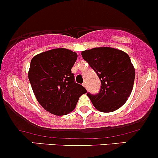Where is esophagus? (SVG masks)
Returning a JSON list of instances; mask_svg holds the SVG:
<instances>
[{
  "instance_id": "obj_1",
  "label": "esophagus",
  "mask_w": 158,
  "mask_h": 158,
  "mask_svg": "<svg viewBox=\"0 0 158 158\" xmlns=\"http://www.w3.org/2000/svg\"><path fill=\"white\" fill-rule=\"evenodd\" d=\"M82 85H83V86L85 88H86V89H87V83H86V82H84L83 83H82Z\"/></svg>"
}]
</instances>
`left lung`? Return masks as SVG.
<instances>
[{
  "label": "left lung",
  "instance_id": "left-lung-1",
  "mask_svg": "<svg viewBox=\"0 0 158 158\" xmlns=\"http://www.w3.org/2000/svg\"><path fill=\"white\" fill-rule=\"evenodd\" d=\"M82 55L101 82L98 94L87 93L94 107L104 113L117 110L125 104L133 88L135 73L129 55L107 47L85 50Z\"/></svg>",
  "mask_w": 158,
  "mask_h": 158
}]
</instances>
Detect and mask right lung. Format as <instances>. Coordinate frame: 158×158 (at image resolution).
<instances>
[{
    "mask_svg": "<svg viewBox=\"0 0 158 158\" xmlns=\"http://www.w3.org/2000/svg\"><path fill=\"white\" fill-rule=\"evenodd\" d=\"M77 54L65 48L52 49L31 59L29 79L36 99L54 115H66L76 107L79 97L87 92L75 82L71 72Z\"/></svg>",
    "mask_w": 158,
    "mask_h": 158,
    "instance_id": "right-lung-1",
    "label": "right lung"
}]
</instances>
